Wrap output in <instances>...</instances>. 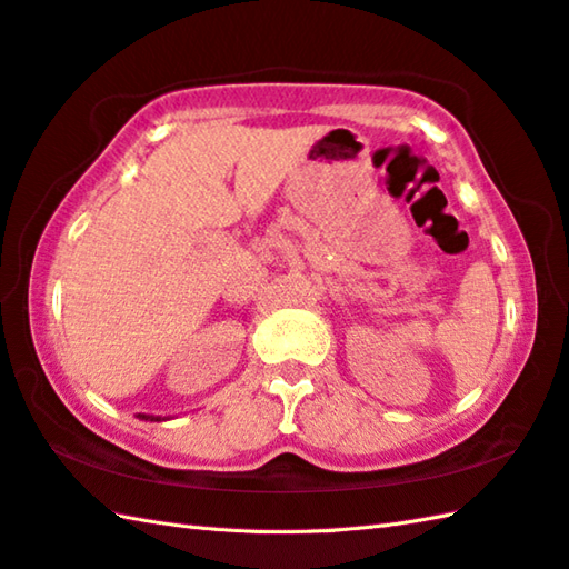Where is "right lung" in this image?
Segmentation results:
<instances>
[{
    "instance_id": "right-lung-1",
    "label": "right lung",
    "mask_w": 569,
    "mask_h": 569,
    "mask_svg": "<svg viewBox=\"0 0 569 569\" xmlns=\"http://www.w3.org/2000/svg\"><path fill=\"white\" fill-rule=\"evenodd\" d=\"M137 417H139V420H149V422H161V417H159V415H157V417H154V415H137Z\"/></svg>"
}]
</instances>
